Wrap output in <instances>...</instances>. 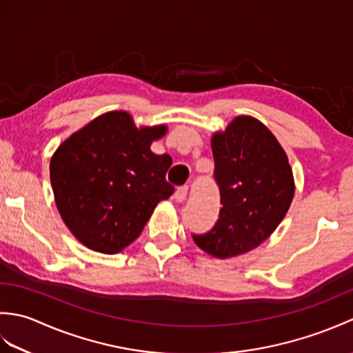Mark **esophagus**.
<instances>
[{"label":"esophagus","mask_w":353,"mask_h":353,"mask_svg":"<svg viewBox=\"0 0 353 353\" xmlns=\"http://www.w3.org/2000/svg\"><path fill=\"white\" fill-rule=\"evenodd\" d=\"M186 194H188V185H183V186H181V188L176 190V192H174V200L179 201V203H181V201L185 200Z\"/></svg>","instance_id":"1"}]
</instances>
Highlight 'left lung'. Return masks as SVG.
I'll use <instances>...</instances> for the list:
<instances>
[{"label": "left lung", "instance_id": "8db88e82", "mask_svg": "<svg viewBox=\"0 0 353 353\" xmlns=\"http://www.w3.org/2000/svg\"><path fill=\"white\" fill-rule=\"evenodd\" d=\"M223 208L203 235H192L214 258L256 249L279 226L294 197V177L279 141L259 119L239 115L211 139Z\"/></svg>", "mask_w": 353, "mask_h": 353}]
</instances>
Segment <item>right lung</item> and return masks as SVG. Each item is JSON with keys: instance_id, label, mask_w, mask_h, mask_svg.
Returning a JSON list of instances; mask_svg holds the SVG:
<instances>
[{"instance_id": "obj_1", "label": "right lung", "mask_w": 353, "mask_h": 353, "mask_svg": "<svg viewBox=\"0 0 353 353\" xmlns=\"http://www.w3.org/2000/svg\"><path fill=\"white\" fill-rule=\"evenodd\" d=\"M167 125L137 127L112 110L65 139L50 161L56 206L66 228L94 252L115 254L137 239L156 205L174 188L165 181L171 157L150 145Z\"/></svg>"}]
</instances>
